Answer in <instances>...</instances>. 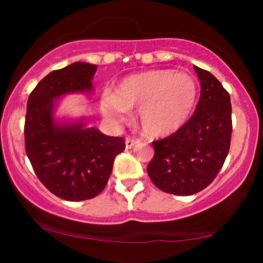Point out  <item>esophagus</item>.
I'll return each instance as SVG.
<instances>
[{
    "mask_svg": "<svg viewBox=\"0 0 263 263\" xmlns=\"http://www.w3.org/2000/svg\"><path fill=\"white\" fill-rule=\"evenodd\" d=\"M125 143H126V148L127 149H131L132 147H135L136 144L138 143V140L137 138H132V137H127L126 138V141H125Z\"/></svg>",
    "mask_w": 263,
    "mask_h": 263,
    "instance_id": "esophagus-1",
    "label": "esophagus"
}]
</instances>
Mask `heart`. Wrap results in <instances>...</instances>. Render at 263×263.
I'll return each instance as SVG.
<instances>
[{"label":"heart","instance_id":"heart-1","mask_svg":"<svg viewBox=\"0 0 263 263\" xmlns=\"http://www.w3.org/2000/svg\"><path fill=\"white\" fill-rule=\"evenodd\" d=\"M195 81L188 74L171 69H152L122 78L115 93L105 92L100 107L114 122L127 120L128 110L137 109V121L146 136L163 137L178 131L197 102Z\"/></svg>","mask_w":263,"mask_h":263}]
</instances>
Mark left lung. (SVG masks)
<instances>
[{
    "label": "left lung",
    "mask_w": 263,
    "mask_h": 263,
    "mask_svg": "<svg viewBox=\"0 0 263 263\" xmlns=\"http://www.w3.org/2000/svg\"><path fill=\"white\" fill-rule=\"evenodd\" d=\"M194 69L201 86L194 115L173 135L152 142L155 157L147 167L157 188L174 195H192L206 188L230 149V95L213 74Z\"/></svg>",
    "instance_id": "1"
}]
</instances>
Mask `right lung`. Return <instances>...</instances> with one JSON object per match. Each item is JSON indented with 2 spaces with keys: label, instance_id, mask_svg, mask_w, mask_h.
<instances>
[{
  "label": "right lung",
  "instance_id": "add662e5",
  "mask_svg": "<svg viewBox=\"0 0 263 263\" xmlns=\"http://www.w3.org/2000/svg\"><path fill=\"white\" fill-rule=\"evenodd\" d=\"M96 65L77 62L43 78L27 102L26 152L38 179L69 201L95 198L106 186L115 157L125 149L122 137H111L85 121L58 123L54 106L69 92L91 91Z\"/></svg>",
  "mask_w": 263,
  "mask_h": 263
}]
</instances>
